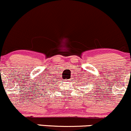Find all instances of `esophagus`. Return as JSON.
Instances as JSON below:
<instances>
[{"mask_svg":"<svg viewBox=\"0 0 131 131\" xmlns=\"http://www.w3.org/2000/svg\"><path fill=\"white\" fill-rule=\"evenodd\" d=\"M66 80H67V81H70V79H66Z\"/></svg>","mask_w":131,"mask_h":131,"instance_id":"obj_1","label":"esophagus"}]
</instances>
